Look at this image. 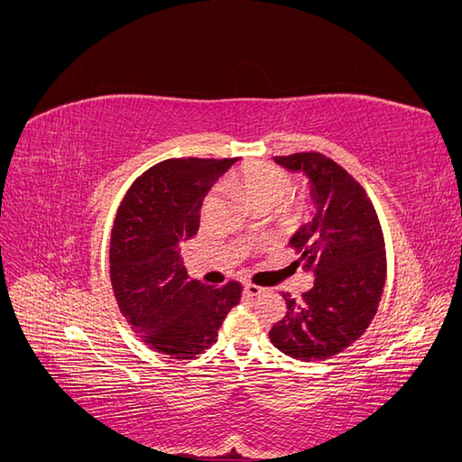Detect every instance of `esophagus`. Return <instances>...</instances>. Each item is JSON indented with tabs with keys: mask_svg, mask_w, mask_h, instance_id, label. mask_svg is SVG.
<instances>
[{
	"mask_svg": "<svg viewBox=\"0 0 462 462\" xmlns=\"http://www.w3.org/2000/svg\"><path fill=\"white\" fill-rule=\"evenodd\" d=\"M243 291H245V295H246V297L254 299V297H260L265 289H263V287H260V285H254V283H246Z\"/></svg>",
	"mask_w": 462,
	"mask_h": 462,
	"instance_id": "esophagus-1",
	"label": "esophagus"
}]
</instances>
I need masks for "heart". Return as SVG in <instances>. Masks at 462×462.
Here are the masks:
<instances>
[{"instance_id":"heart-1","label":"heart","mask_w":462,"mask_h":462,"mask_svg":"<svg viewBox=\"0 0 462 462\" xmlns=\"http://www.w3.org/2000/svg\"><path fill=\"white\" fill-rule=\"evenodd\" d=\"M235 183L239 187L248 200L256 208H273L282 202L292 190L295 179L285 170L272 163H250L235 175ZM216 202V192H209L204 202L206 208H212Z\"/></svg>"}]
</instances>
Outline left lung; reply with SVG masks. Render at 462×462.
<instances>
[{
    "label": "left lung",
    "instance_id": "left-lung-1",
    "mask_svg": "<svg viewBox=\"0 0 462 462\" xmlns=\"http://www.w3.org/2000/svg\"><path fill=\"white\" fill-rule=\"evenodd\" d=\"M312 183L314 217L291 239L314 287L285 299V316L270 329L279 351L299 360H326L365 333L380 306L387 258L375 208L358 180L319 152L275 156Z\"/></svg>",
    "mask_w": 462,
    "mask_h": 462
}]
</instances>
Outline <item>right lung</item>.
I'll return each mask as SVG.
<instances>
[{"label":"right lung","mask_w":462,"mask_h":462,"mask_svg":"<svg viewBox=\"0 0 462 462\" xmlns=\"http://www.w3.org/2000/svg\"><path fill=\"white\" fill-rule=\"evenodd\" d=\"M239 158H171L152 165L125 192L109 241V277L119 310L146 346L192 358L217 341L241 300V285L190 279L179 245L197 235L206 192Z\"/></svg>","instance_id":"1"}]
</instances>
